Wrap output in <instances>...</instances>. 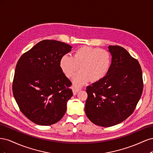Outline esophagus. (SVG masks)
Returning a JSON list of instances; mask_svg holds the SVG:
<instances>
[{"label":"esophagus","instance_id":"esophagus-1","mask_svg":"<svg viewBox=\"0 0 153 153\" xmlns=\"http://www.w3.org/2000/svg\"><path fill=\"white\" fill-rule=\"evenodd\" d=\"M72 90H73V95H76V94H77V92L80 90V89H78V88H76V87H73V89H72Z\"/></svg>","mask_w":153,"mask_h":153}]
</instances>
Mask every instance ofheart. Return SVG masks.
I'll return each mask as SVG.
<instances>
[{
	"mask_svg": "<svg viewBox=\"0 0 153 153\" xmlns=\"http://www.w3.org/2000/svg\"><path fill=\"white\" fill-rule=\"evenodd\" d=\"M112 64V55L108 50L91 47H82L75 50L73 56L66 54L60 61V66L68 77L72 76L81 66L82 70L73 77L76 86L91 79L99 81L107 75Z\"/></svg>",
	"mask_w": 153,
	"mask_h": 153,
	"instance_id": "obj_1",
	"label": "heart"
}]
</instances>
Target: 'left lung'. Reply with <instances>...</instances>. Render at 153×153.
Wrapping results in <instances>:
<instances>
[{"label": "left lung", "instance_id": "obj_1", "mask_svg": "<svg viewBox=\"0 0 153 153\" xmlns=\"http://www.w3.org/2000/svg\"><path fill=\"white\" fill-rule=\"evenodd\" d=\"M110 70L102 79L87 87L85 112L94 124L110 127L133 114L143 91L139 62L120 46H109Z\"/></svg>", "mask_w": 153, "mask_h": 153}]
</instances>
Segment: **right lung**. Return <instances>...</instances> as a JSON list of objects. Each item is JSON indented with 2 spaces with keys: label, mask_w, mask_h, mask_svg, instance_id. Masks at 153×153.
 Returning a JSON list of instances; mask_svg holds the SVG:
<instances>
[{
  "label": "right lung",
  "mask_w": 153,
  "mask_h": 153,
  "mask_svg": "<svg viewBox=\"0 0 153 153\" xmlns=\"http://www.w3.org/2000/svg\"><path fill=\"white\" fill-rule=\"evenodd\" d=\"M71 47L46 39L23 54L16 64L13 93L21 112L30 121L49 126L61 120L73 96L72 83L60 66Z\"/></svg>",
  "instance_id": "obj_1"
}]
</instances>
